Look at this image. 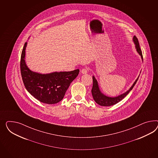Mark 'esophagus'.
Listing matches in <instances>:
<instances>
[{
	"label": "esophagus",
	"mask_w": 158,
	"mask_h": 158,
	"mask_svg": "<svg viewBox=\"0 0 158 158\" xmlns=\"http://www.w3.org/2000/svg\"><path fill=\"white\" fill-rule=\"evenodd\" d=\"M89 71V69L87 68H83L81 70V73L83 74H85Z\"/></svg>",
	"instance_id": "esophagus-1"
}]
</instances>
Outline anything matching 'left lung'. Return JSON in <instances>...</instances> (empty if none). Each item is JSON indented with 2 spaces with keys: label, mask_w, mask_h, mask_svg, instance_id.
Here are the masks:
<instances>
[{
  "label": "left lung",
  "mask_w": 158,
  "mask_h": 158,
  "mask_svg": "<svg viewBox=\"0 0 158 158\" xmlns=\"http://www.w3.org/2000/svg\"><path fill=\"white\" fill-rule=\"evenodd\" d=\"M133 41L135 44V47H136L137 52L141 56V59L143 60V58L142 52H141L140 48L138 39L135 35L133 36ZM139 77V76L137 78V79L134 82V83L133 84L132 87L127 91H126L125 93H123V94L118 95L117 97H110L106 96L105 95H104L103 93H102V92L99 90L98 81H97V79H95L94 76H93V88H92V90H91V93H92V95L93 97L94 101H95V102L98 103V105H99L101 106H110L115 105L116 103L119 102V101H121L123 98H125L126 97V95L131 90H132L133 87L136 85Z\"/></svg>",
  "instance_id": "obj_1"
}]
</instances>
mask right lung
Returning a JSON list of instances; mask_svg holds the SVG:
<instances>
[{
	"label": "right lung",
	"mask_w": 158,
	"mask_h": 158,
	"mask_svg": "<svg viewBox=\"0 0 158 158\" xmlns=\"http://www.w3.org/2000/svg\"><path fill=\"white\" fill-rule=\"evenodd\" d=\"M27 43L23 48L21 57V73L22 81L27 91L40 102L55 104L61 101L71 83L79 73L77 69L68 72H54L42 74L31 71L25 63Z\"/></svg>",
	"instance_id": "1"
}]
</instances>
